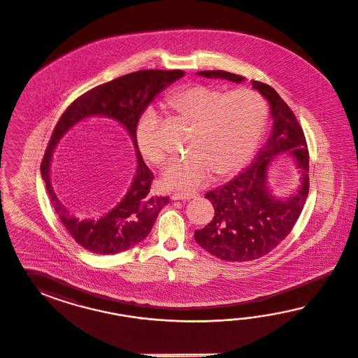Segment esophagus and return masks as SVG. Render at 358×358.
I'll return each mask as SVG.
<instances>
[{"label":"esophagus","instance_id":"obj_1","mask_svg":"<svg viewBox=\"0 0 358 358\" xmlns=\"http://www.w3.org/2000/svg\"><path fill=\"white\" fill-rule=\"evenodd\" d=\"M199 195L196 194V193H173V194L171 195V198L173 199V201H189V199H193V198H198Z\"/></svg>","mask_w":358,"mask_h":358}]
</instances>
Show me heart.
<instances>
[{"mask_svg":"<svg viewBox=\"0 0 358 358\" xmlns=\"http://www.w3.org/2000/svg\"><path fill=\"white\" fill-rule=\"evenodd\" d=\"M169 108L180 120L194 126L190 153L174 159L164 169L165 187L190 190L207 184L214 174L238 173L256 151L268 122V105L255 90L224 93L196 84L173 93ZM136 143L143 157L162 164L166 147L159 139V120L147 110L136 127Z\"/></svg>","mask_w":358,"mask_h":358,"instance_id":"obj_1","label":"heart"}]
</instances>
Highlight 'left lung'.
<instances>
[{"instance_id":"obj_1","label":"left lung","mask_w":358,"mask_h":358,"mask_svg":"<svg viewBox=\"0 0 358 358\" xmlns=\"http://www.w3.org/2000/svg\"><path fill=\"white\" fill-rule=\"evenodd\" d=\"M198 75L238 84L245 80L226 71H202ZM252 87L269 102L271 136L248 168L206 193L215 217L194 232L195 241L220 260H256L274 250L292 232L310 187L307 143L292 108L268 84L252 81ZM282 152L294 157L301 174V184L286 199L275 197L268 187V168Z\"/></svg>"}]
</instances>
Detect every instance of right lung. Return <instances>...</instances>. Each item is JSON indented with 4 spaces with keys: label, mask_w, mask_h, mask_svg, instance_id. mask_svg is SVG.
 I'll return each instance as SVG.
<instances>
[{
    "label": "right lung",
    "mask_w": 358,
    "mask_h": 358,
    "mask_svg": "<svg viewBox=\"0 0 358 358\" xmlns=\"http://www.w3.org/2000/svg\"><path fill=\"white\" fill-rule=\"evenodd\" d=\"M184 75V71L148 69L118 77L77 98L57 122L41 172L55 213L83 248L97 255H115L129 250L148 236L160 210L169 203V196L150 194L153 173L143 162L138 148L136 126L153 98ZM90 116L118 121L131 135L138 164L131 186L117 207L97 218H80L73 216L55 194L49 166L58 141L78 121Z\"/></svg>",
    "instance_id": "1"
}]
</instances>
